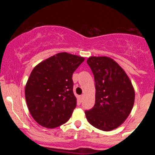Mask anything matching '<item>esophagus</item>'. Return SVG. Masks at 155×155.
<instances>
[{"mask_svg": "<svg viewBox=\"0 0 155 155\" xmlns=\"http://www.w3.org/2000/svg\"><path fill=\"white\" fill-rule=\"evenodd\" d=\"M83 98H84V95H81L79 96V100L80 102H81V101H82Z\"/></svg>", "mask_w": 155, "mask_h": 155, "instance_id": "obj_1", "label": "esophagus"}]
</instances>
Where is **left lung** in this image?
Masks as SVG:
<instances>
[{
    "instance_id": "left-lung-1",
    "label": "left lung",
    "mask_w": 155,
    "mask_h": 155,
    "mask_svg": "<svg viewBox=\"0 0 155 155\" xmlns=\"http://www.w3.org/2000/svg\"><path fill=\"white\" fill-rule=\"evenodd\" d=\"M87 63L94 74L95 103L85 111L87 120L96 128L110 131L120 127L134 105L135 91L125 71L108 57H90Z\"/></svg>"
}]
</instances>
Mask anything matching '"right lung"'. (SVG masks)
Listing matches in <instances>:
<instances>
[{
  "instance_id": "right-lung-1",
  "label": "right lung",
  "mask_w": 155,
  "mask_h": 155,
  "mask_svg": "<svg viewBox=\"0 0 155 155\" xmlns=\"http://www.w3.org/2000/svg\"><path fill=\"white\" fill-rule=\"evenodd\" d=\"M83 57L60 52L41 62L32 71L25 94L28 110L37 123L54 128L67 122L76 106L72 75Z\"/></svg>"
}]
</instances>
